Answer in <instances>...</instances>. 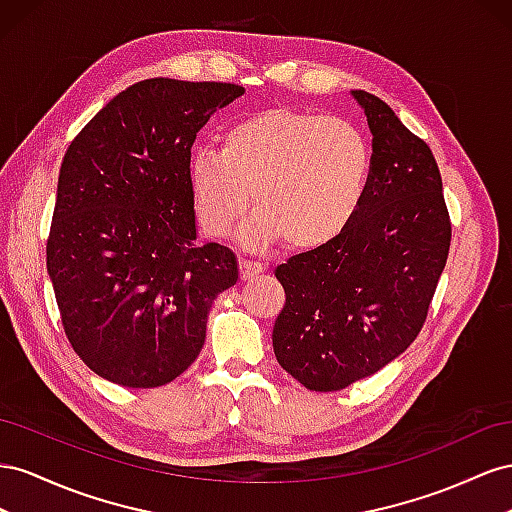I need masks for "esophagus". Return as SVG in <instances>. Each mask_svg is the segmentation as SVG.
Wrapping results in <instances>:
<instances>
[{
    "instance_id": "esophagus-1",
    "label": "esophagus",
    "mask_w": 512,
    "mask_h": 512,
    "mask_svg": "<svg viewBox=\"0 0 512 512\" xmlns=\"http://www.w3.org/2000/svg\"><path fill=\"white\" fill-rule=\"evenodd\" d=\"M240 268H242V279L244 281H253L257 274L266 270V266L261 264V261H253V259H240Z\"/></svg>"
}]
</instances>
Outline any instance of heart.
I'll list each match as a JSON object with an SVG mask.
<instances>
[{
	"label": "heart",
	"instance_id": "b5f03b06",
	"mask_svg": "<svg viewBox=\"0 0 512 512\" xmlns=\"http://www.w3.org/2000/svg\"><path fill=\"white\" fill-rule=\"evenodd\" d=\"M371 152L343 120L268 109L233 122L221 152L195 150L188 186L201 229L223 238L253 201L248 244L285 236L294 248H319L354 221L367 193Z\"/></svg>",
	"mask_w": 512,
	"mask_h": 512
}]
</instances>
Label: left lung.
I'll list each match as a JSON object with an SVG mask.
<instances>
[{"mask_svg":"<svg viewBox=\"0 0 512 512\" xmlns=\"http://www.w3.org/2000/svg\"><path fill=\"white\" fill-rule=\"evenodd\" d=\"M352 96L373 135L367 193L339 238L274 270L285 289L274 356L317 392L377 373L414 343L450 248L442 175L429 145L384 100L362 90Z\"/></svg>","mask_w":512,"mask_h":512,"instance_id":"8db88e82","label":"left lung"}]
</instances>
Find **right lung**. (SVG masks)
Returning a JSON list of instances; mask_svg holds the SVG:
<instances>
[{"mask_svg":"<svg viewBox=\"0 0 512 512\" xmlns=\"http://www.w3.org/2000/svg\"><path fill=\"white\" fill-rule=\"evenodd\" d=\"M242 94L236 83L145 79L68 145L47 270L72 349L113 384L182 375L214 298L238 281L227 246L197 244L188 160L210 115Z\"/></svg>","mask_w":512,"mask_h":512,"instance_id":"obj_1","label":"right lung"}]
</instances>
